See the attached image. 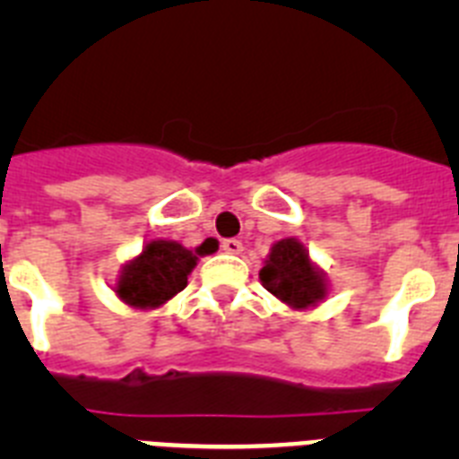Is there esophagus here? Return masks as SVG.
I'll list each match as a JSON object with an SVG mask.
<instances>
[{
  "label": "esophagus",
  "mask_w": 459,
  "mask_h": 459,
  "mask_svg": "<svg viewBox=\"0 0 459 459\" xmlns=\"http://www.w3.org/2000/svg\"><path fill=\"white\" fill-rule=\"evenodd\" d=\"M222 250L230 255H241L243 243L238 241V238H225V241H222Z\"/></svg>",
  "instance_id": "esophagus-1"
}]
</instances>
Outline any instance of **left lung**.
<instances>
[{
  "label": "left lung",
  "instance_id": "left-lung-1",
  "mask_svg": "<svg viewBox=\"0 0 459 459\" xmlns=\"http://www.w3.org/2000/svg\"><path fill=\"white\" fill-rule=\"evenodd\" d=\"M264 290L291 310H310L328 296L326 273L307 255L299 238H280L271 246L264 266L259 269Z\"/></svg>",
  "mask_w": 459,
  "mask_h": 459
}]
</instances>
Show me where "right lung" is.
Segmentation results:
<instances>
[{
    "label": "right lung",
    "instance_id": "obj_1",
    "mask_svg": "<svg viewBox=\"0 0 459 459\" xmlns=\"http://www.w3.org/2000/svg\"><path fill=\"white\" fill-rule=\"evenodd\" d=\"M216 238H206L195 250L179 241L152 238L137 257L128 259L115 280V294L119 301L135 310H156L172 301L188 285V275L197 266L200 257L216 253Z\"/></svg>",
    "mask_w": 459,
    "mask_h": 459
}]
</instances>
